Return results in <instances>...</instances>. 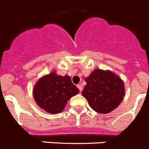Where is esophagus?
<instances>
[{
	"instance_id": "obj_1",
	"label": "esophagus",
	"mask_w": 149,
	"mask_h": 149,
	"mask_svg": "<svg viewBox=\"0 0 149 149\" xmlns=\"http://www.w3.org/2000/svg\"><path fill=\"white\" fill-rule=\"evenodd\" d=\"M77 88H79V91L81 92L82 91V89H83V88H82V86L81 85H77Z\"/></svg>"
}]
</instances>
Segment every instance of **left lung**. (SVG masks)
I'll use <instances>...</instances> for the list:
<instances>
[{"instance_id":"left-lung-1","label":"left lung","mask_w":149,"mask_h":149,"mask_svg":"<svg viewBox=\"0 0 149 149\" xmlns=\"http://www.w3.org/2000/svg\"><path fill=\"white\" fill-rule=\"evenodd\" d=\"M85 81L86 85L82 91V96L95 112L109 113L117 108L124 99V82L111 71L94 70Z\"/></svg>"}]
</instances>
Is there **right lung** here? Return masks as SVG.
<instances>
[{
    "mask_svg": "<svg viewBox=\"0 0 149 149\" xmlns=\"http://www.w3.org/2000/svg\"><path fill=\"white\" fill-rule=\"evenodd\" d=\"M78 93V88L70 76H58L52 72L37 81L33 96L40 108L51 114H58L65 108L68 100Z\"/></svg>",
    "mask_w": 149,
    "mask_h": 149,
    "instance_id": "add662e5",
    "label": "right lung"
}]
</instances>
